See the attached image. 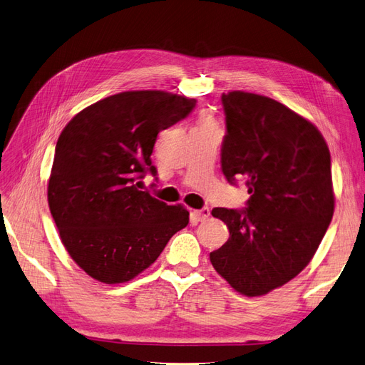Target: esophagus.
I'll return each instance as SVG.
<instances>
[{
	"mask_svg": "<svg viewBox=\"0 0 365 365\" xmlns=\"http://www.w3.org/2000/svg\"><path fill=\"white\" fill-rule=\"evenodd\" d=\"M194 215H195V217L198 219V220H205L207 219L209 216H210V210L207 209V207H204V209H201V210H194Z\"/></svg>",
	"mask_w": 365,
	"mask_h": 365,
	"instance_id": "1",
	"label": "esophagus"
}]
</instances>
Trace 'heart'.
<instances>
[{
  "label": "heart",
  "mask_w": 365,
  "mask_h": 365,
  "mask_svg": "<svg viewBox=\"0 0 365 365\" xmlns=\"http://www.w3.org/2000/svg\"><path fill=\"white\" fill-rule=\"evenodd\" d=\"M201 125H209V122H207V120H202V122H201Z\"/></svg>",
  "instance_id": "1"
}]
</instances>
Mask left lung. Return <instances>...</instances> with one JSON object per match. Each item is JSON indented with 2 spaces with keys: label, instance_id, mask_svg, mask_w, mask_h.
<instances>
[{
  "label": "left lung",
  "instance_id": "1",
  "mask_svg": "<svg viewBox=\"0 0 365 365\" xmlns=\"http://www.w3.org/2000/svg\"><path fill=\"white\" fill-rule=\"evenodd\" d=\"M227 133L222 173L245 178V209L216 207L228 242L210 253L215 270L243 295L294 279L318 250L334 213L331 156L316 126L287 106L243 91L222 93Z\"/></svg>",
  "mask_w": 365,
  "mask_h": 365
}]
</instances>
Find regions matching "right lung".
Here are the masks:
<instances>
[{
	"mask_svg": "<svg viewBox=\"0 0 365 365\" xmlns=\"http://www.w3.org/2000/svg\"><path fill=\"white\" fill-rule=\"evenodd\" d=\"M195 103L164 91L120 92L83 108L62 130L47 200L62 245L95 280L134 279L187 225L183 205L140 191L138 180L156 176L150 155L158 133Z\"/></svg>",
	"mask_w": 365,
	"mask_h": 365,
	"instance_id": "obj_1",
	"label": "right lung"
}]
</instances>
